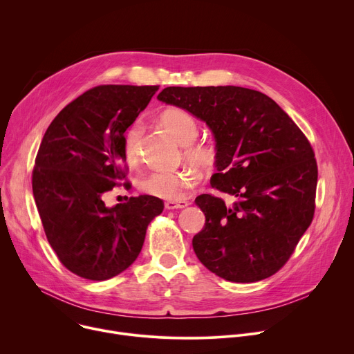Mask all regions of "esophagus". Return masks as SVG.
Returning <instances> with one entry per match:
<instances>
[{"label": "esophagus", "instance_id": "obj_1", "mask_svg": "<svg viewBox=\"0 0 354 354\" xmlns=\"http://www.w3.org/2000/svg\"><path fill=\"white\" fill-rule=\"evenodd\" d=\"M189 205H190L189 201H167V203H165V209H167V210L185 209V207H187Z\"/></svg>", "mask_w": 354, "mask_h": 354}]
</instances>
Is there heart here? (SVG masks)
Wrapping results in <instances>:
<instances>
[{"label":"heart","instance_id":"b5f03b06","mask_svg":"<svg viewBox=\"0 0 354 354\" xmlns=\"http://www.w3.org/2000/svg\"><path fill=\"white\" fill-rule=\"evenodd\" d=\"M160 124L185 147V160L198 168H210L216 162L217 149L212 142H193L198 134L196 119L186 111L169 108L160 118ZM142 134L140 122L131 123L123 134V153L129 162H134L138 156V141ZM198 172L196 169H183L176 172H154L141 180L142 192L169 201L183 200L197 185Z\"/></svg>","mask_w":354,"mask_h":354}]
</instances>
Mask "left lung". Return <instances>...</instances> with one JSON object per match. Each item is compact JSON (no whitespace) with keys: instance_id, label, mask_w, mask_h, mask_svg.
Here are the masks:
<instances>
[{"instance_id":"obj_1","label":"left lung","mask_w":354,"mask_h":354,"mask_svg":"<svg viewBox=\"0 0 354 354\" xmlns=\"http://www.w3.org/2000/svg\"><path fill=\"white\" fill-rule=\"evenodd\" d=\"M161 102L203 120L216 140L212 194L194 203L206 216L193 236L198 261L234 283L270 277L288 261L315 210L318 168L313 147L268 95L242 86H168Z\"/></svg>"}]
</instances>
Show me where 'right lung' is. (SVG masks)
Returning a JSON list of instances; mask_svg holds the SVG:
<instances>
[{"label":"right lung","instance_id":"add662e5","mask_svg":"<svg viewBox=\"0 0 354 354\" xmlns=\"http://www.w3.org/2000/svg\"><path fill=\"white\" fill-rule=\"evenodd\" d=\"M157 91L158 85L95 86L68 104L43 136L33 197L48 243L80 277L100 281L126 270L148 224L164 210V201L149 194L113 207L102 200L123 185V134Z\"/></svg>","mask_w":354,"mask_h":354}]
</instances>
